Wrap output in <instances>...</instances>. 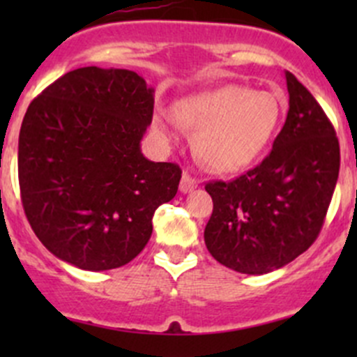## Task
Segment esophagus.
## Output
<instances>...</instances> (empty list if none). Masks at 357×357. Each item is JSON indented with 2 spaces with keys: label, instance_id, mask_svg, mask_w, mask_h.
Returning a JSON list of instances; mask_svg holds the SVG:
<instances>
[{
  "label": "esophagus",
  "instance_id": "obj_1",
  "mask_svg": "<svg viewBox=\"0 0 357 357\" xmlns=\"http://www.w3.org/2000/svg\"><path fill=\"white\" fill-rule=\"evenodd\" d=\"M197 186H199V181H197L195 178H192L188 172H183L181 183H179V190H181V193H190L192 190H195Z\"/></svg>",
  "mask_w": 357,
  "mask_h": 357
}]
</instances>
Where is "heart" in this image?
<instances>
[{
	"instance_id": "1",
	"label": "heart",
	"mask_w": 357,
	"mask_h": 357,
	"mask_svg": "<svg viewBox=\"0 0 357 357\" xmlns=\"http://www.w3.org/2000/svg\"><path fill=\"white\" fill-rule=\"evenodd\" d=\"M283 103L271 91L240 84L186 96L176 114L158 121L169 136L179 126L197 132L195 152L211 171L235 174L264 153L282 122Z\"/></svg>"
}]
</instances>
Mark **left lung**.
Instances as JSON below:
<instances>
[{"label": "left lung", "mask_w": 357, "mask_h": 357, "mask_svg": "<svg viewBox=\"0 0 357 357\" xmlns=\"http://www.w3.org/2000/svg\"><path fill=\"white\" fill-rule=\"evenodd\" d=\"M285 79L289 114L271 153L233 181L205 185L214 202L205 245L215 261L243 275L283 268L312 245L338 179L332 122L291 72Z\"/></svg>", "instance_id": "left-lung-1"}]
</instances>
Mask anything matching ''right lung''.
<instances>
[{
    "instance_id": "right-lung-1",
    "label": "right lung",
    "mask_w": 357,
    "mask_h": 357,
    "mask_svg": "<svg viewBox=\"0 0 357 357\" xmlns=\"http://www.w3.org/2000/svg\"><path fill=\"white\" fill-rule=\"evenodd\" d=\"M153 89L126 68L67 72L32 100L19 136V183L31 228L60 261L121 268L145 248L181 169L152 162L142 139Z\"/></svg>"
}]
</instances>
